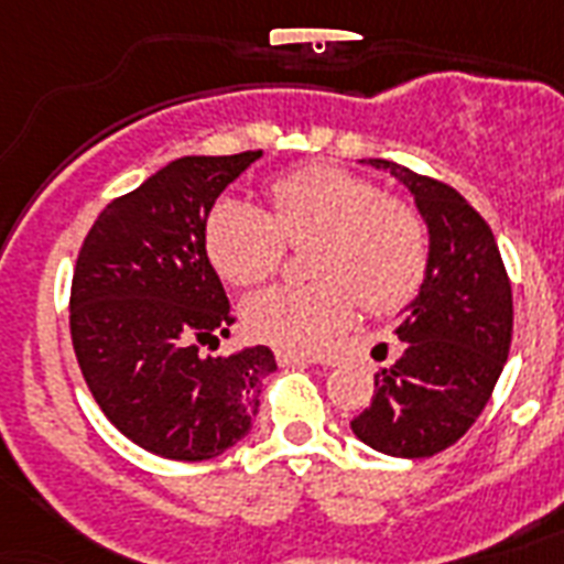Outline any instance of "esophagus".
<instances>
[{
  "label": "esophagus",
  "mask_w": 564,
  "mask_h": 564,
  "mask_svg": "<svg viewBox=\"0 0 564 564\" xmlns=\"http://www.w3.org/2000/svg\"><path fill=\"white\" fill-rule=\"evenodd\" d=\"M274 359H278V365H281V368H292V365H324V359H318V356L295 354V350H278V354H274Z\"/></svg>",
  "instance_id": "esophagus-1"
}]
</instances>
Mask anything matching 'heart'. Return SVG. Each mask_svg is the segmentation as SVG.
<instances>
[{"instance_id":"obj_1","label":"heart","mask_w":564,"mask_h":564,"mask_svg":"<svg viewBox=\"0 0 564 564\" xmlns=\"http://www.w3.org/2000/svg\"><path fill=\"white\" fill-rule=\"evenodd\" d=\"M313 240L306 272L315 281L272 286L242 301L251 336L281 350H318L356 318L393 313L420 292L429 269V235L420 214L382 185L336 164H310L269 185V214L240 199L214 205L205 249L235 286L267 281L283 242Z\"/></svg>"}]
</instances>
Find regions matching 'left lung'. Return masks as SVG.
Here are the masks:
<instances>
[{
	"instance_id": "8db88e82",
	"label": "left lung",
	"mask_w": 564,
	"mask_h": 564,
	"mask_svg": "<svg viewBox=\"0 0 564 564\" xmlns=\"http://www.w3.org/2000/svg\"><path fill=\"white\" fill-rule=\"evenodd\" d=\"M409 187L429 228L423 286L400 313V359L373 377L377 393L350 429L391 457H432L457 443L492 397L512 341V290L478 210L437 178L368 159Z\"/></svg>"
}]
</instances>
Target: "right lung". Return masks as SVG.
<instances>
[{
    "label": "right lung",
    "instance_id": "add662e5",
    "mask_svg": "<svg viewBox=\"0 0 564 564\" xmlns=\"http://www.w3.org/2000/svg\"><path fill=\"white\" fill-rule=\"evenodd\" d=\"M260 155L164 164L100 210L77 254L68 324L86 386L123 437L167 460H208L242 441L278 370L263 345L203 354L235 324L205 223Z\"/></svg>",
    "mask_w": 564,
    "mask_h": 564
}]
</instances>
